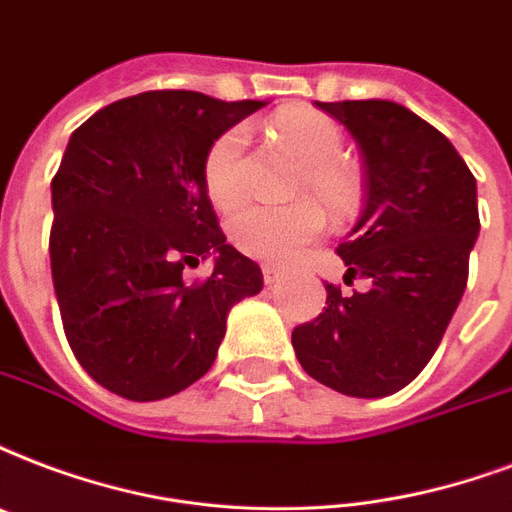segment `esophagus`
<instances>
[{
  "label": "esophagus",
  "mask_w": 512,
  "mask_h": 512,
  "mask_svg": "<svg viewBox=\"0 0 512 512\" xmlns=\"http://www.w3.org/2000/svg\"><path fill=\"white\" fill-rule=\"evenodd\" d=\"M282 276H284V268H279V265H271V263L263 265V282L268 284V287L279 282Z\"/></svg>",
  "instance_id": "obj_1"
}]
</instances>
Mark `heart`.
<instances>
[{
	"mask_svg": "<svg viewBox=\"0 0 512 512\" xmlns=\"http://www.w3.org/2000/svg\"><path fill=\"white\" fill-rule=\"evenodd\" d=\"M268 134L300 163L295 195L311 193L338 220L360 209L362 174L354 163L341 158L343 131L333 117L311 107H287L268 120ZM241 150L244 134L239 128L222 131L206 150L201 177L217 209H230L241 198ZM322 228L325 214L306 198L287 206L247 204L228 220L233 247L268 263L295 257L317 239Z\"/></svg>",
	"mask_w": 512,
	"mask_h": 512,
	"instance_id": "obj_1",
	"label": "heart"
}]
</instances>
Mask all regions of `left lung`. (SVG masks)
<instances>
[{"mask_svg":"<svg viewBox=\"0 0 512 512\" xmlns=\"http://www.w3.org/2000/svg\"><path fill=\"white\" fill-rule=\"evenodd\" d=\"M357 139L365 206L338 244L349 279L370 290L341 295L292 330L308 376L349 397H386L419 376L440 346L467 287L481 220L475 177L454 144L395 101H317Z\"/></svg>","mask_w":512,"mask_h":512,"instance_id":"left-lung-1","label":"left lung"}]
</instances>
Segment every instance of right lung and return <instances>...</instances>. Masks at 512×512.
I'll use <instances>...</instances> for the list:
<instances>
[{"label": "right lung", "mask_w": 512, "mask_h": 512, "mask_svg": "<svg viewBox=\"0 0 512 512\" xmlns=\"http://www.w3.org/2000/svg\"><path fill=\"white\" fill-rule=\"evenodd\" d=\"M265 101L147 91L99 109L66 144L53 187L50 271L66 341L109 392L152 403L214 365L233 303L263 273L225 244L201 163ZM215 255V271H184Z\"/></svg>", "instance_id": "add662e5"}]
</instances>
